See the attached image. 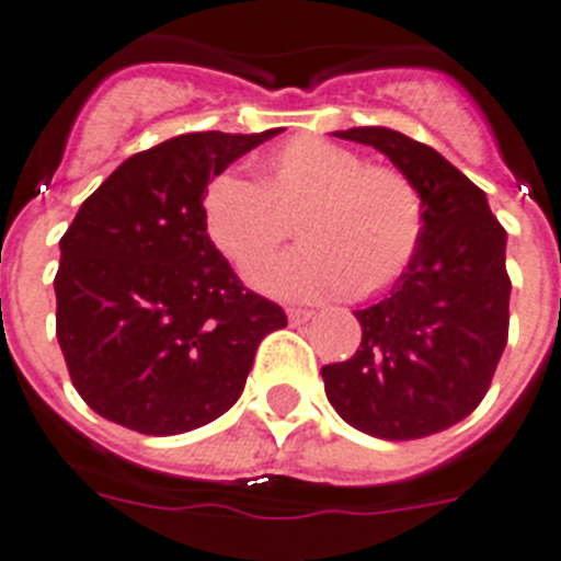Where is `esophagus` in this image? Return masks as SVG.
Masks as SVG:
<instances>
[{"label": "esophagus", "instance_id": "34e87169", "mask_svg": "<svg viewBox=\"0 0 561 561\" xmlns=\"http://www.w3.org/2000/svg\"><path fill=\"white\" fill-rule=\"evenodd\" d=\"M286 314H289V323H306V320H312V309H286Z\"/></svg>", "mask_w": 561, "mask_h": 561}]
</instances>
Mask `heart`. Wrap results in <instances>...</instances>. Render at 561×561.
<instances>
[{"label":"heart","mask_w":561,"mask_h":561,"mask_svg":"<svg viewBox=\"0 0 561 561\" xmlns=\"http://www.w3.org/2000/svg\"><path fill=\"white\" fill-rule=\"evenodd\" d=\"M201 224L224 257L252 277L289 241L306 243L257 277L284 298H371L400 280L423 238L417 186L394 167L366 164L360 152L291 138L257 161L255 184L215 175L201 195Z\"/></svg>","instance_id":"obj_1"}]
</instances>
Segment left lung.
Instances as JSON below:
<instances>
[{
  "mask_svg": "<svg viewBox=\"0 0 561 561\" xmlns=\"http://www.w3.org/2000/svg\"><path fill=\"white\" fill-rule=\"evenodd\" d=\"M337 138L368 144L409 175L423 201V238L389 298L357 309L363 340L320 368L329 403L363 434L420 439L482 403L508 343V234L480 186L434 147L389 127Z\"/></svg>",
  "mask_w": 561,
  "mask_h": 561,
  "instance_id": "obj_1",
  "label": "left lung"
}]
</instances>
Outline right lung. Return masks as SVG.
Returning <instances> with one entry per match:
<instances>
[{
    "label": "right lung",
    "mask_w": 561,
    "mask_h": 561,
    "mask_svg": "<svg viewBox=\"0 0 561 561\" xmlns=\"http://www.w3.org/2000/svg\"><path fill=\"white\" fill-rule=\"evenodd\" d=\"M277 133H186L136 152L61 234L56 337L110 423L152 437L213 423L238 403L261 340L286 327L201 224L209 181Z\"/></svg>",
    "instance_id": "add662e5"
}]
</instances>
